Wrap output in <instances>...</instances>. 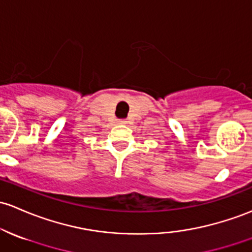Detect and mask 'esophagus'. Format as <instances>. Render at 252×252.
Here are the masks:
<instances>
[{
	"mask_svg": "<svg viewBox=\"0 0 252 252\" xmlns=\"http://www.w3.org/2000/svg\"><path fill=\"white\" fill-rule=\"evenodd\" d=\"M119 124H125V121H120V123H119Z\"/></svg>",
	"mask_w": 252,
	"mask_h": 252,
	"instance_id": "esophagus-1",
	"label": "esophagus"
}]
</instances>
